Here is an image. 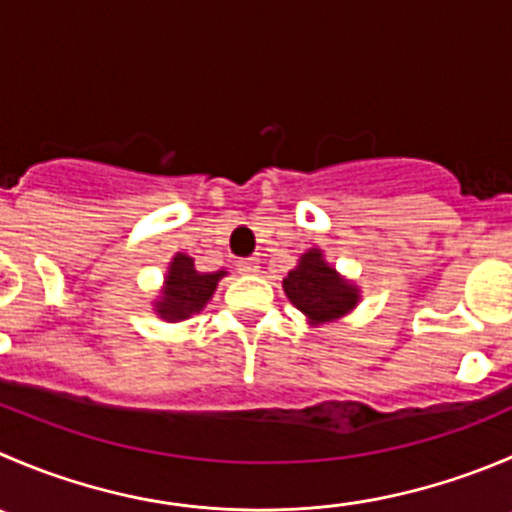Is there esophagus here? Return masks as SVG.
I'll return each instance as SVG.
<instances>
[{"label":"esophagus","mask_w":512,"mask_h":512,"mask_svg":"<svg viewBox=\"0 0 512 512\" xmlns=\"http://www.w3.org/2000/svg\"><path fill=\"white\" fill-rule=\"evenodd\" d=\"M237 270H240V275H255V272H260V262L255 257H245V260H237Z\"/></svg>","instance_id":"1"}]
</instances>
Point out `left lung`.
<instances>
[{"mask_svg":"<svg viewBox=\"0 0 512 512\" xmlns=\"http://www.w3.org/2000/svg\"><path fill=\"white\" fill-rule=\"evenodd\" d=\"M287 297L312 322H330L355 307L357 290L337 277V272L322 260L320 250L302 255L300 265L282 280Z\"/></svg>","mask_w":512,"mask_h":512,"instance_id":"8db88e82","label":"left lung"}]
</instances>
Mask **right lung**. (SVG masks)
Returning <instances> with one entry per match:
<instances>
[{
	"label": "right lung",
	"instance_id": "right-lung-1",
	"mask_svg": "<svg viewBox=\"0 0 512 512\" xmlns=\"http://www.w3.org/2000/svg\"><path fill=\"white\" fill-rule=\"evenodd\" d=\"M222 275L225 270L197 272L192 257L177 255L170 265L165 292H162L165 297L162 302H157V312L165 320H185V317L195 315L207 305Z\"/></svg>",
	"mask_w": 512,
	"mask_h": 512
}]
</instances>
